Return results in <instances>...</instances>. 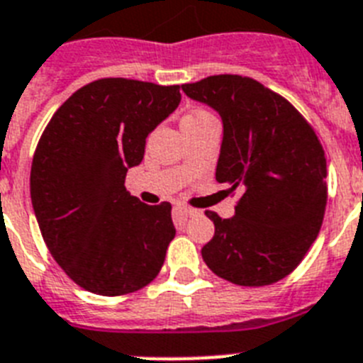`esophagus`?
Here are the masks:
<instances>
[{
    "label": "esophagus",
    "instance_id": "esophagus-1",
    "mask_svg": "<svg viewBox=\"0 0 363 363\" xmlns=\"http://www.w3.org/2000/svg\"><path fill=\"white\" fill-rule=\"evenodd\" d=\"M176 213L182 216H191L196 213V209H193V207H189V206H184V203H178V206H176Z\"/></svg>",
    "mask_w": 363,
    "mask_h": 363
}]
</instances>
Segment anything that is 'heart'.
<instances>
[{
    "label": "heart",
    "mask_w": 363,
    "mask_h": 363,
    "mask_svg": "<svg viewBox=\"0 0 363 363\" xmlns=\"http://www.w3.org/2000/svg\"><path fill=\"white\" fill-rule=\"evenodd\" d=\"M206 117H211V113H209V111L198 110V111H193V113H189V116H185L184 121H200V119H206Z\"/></svg>",
    "instance_id": "1"
}]
</instances>
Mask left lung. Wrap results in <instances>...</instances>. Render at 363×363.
Returning <instances> with one entry per match:
<instances>
[{
  "label": "left lung",
  "instance_id": "1",
  "mask_svg": "<svg viewBox=\"0 0 363 363\" xmlns=\"http://www.w3.org/2000/svg\"><path fill=\"white\" fill-rule=\"evenodd\" d=\"M182 89L222 117L216 182L238 196L233 218L206 211L215 235L202 247L203 261L240 286L277 283L305 259L323 222L320 139L292 102L250 77L213 75Z\"/></svg>",
  "mask_w": 363,
  "mask_h": 363
}]
</instances>
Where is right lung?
<instances>
[{
    "label": "right lung",
    "instance_id": "right-lung-1",
    "mask_svg": "<svg viewBox=\"0 0 363 363\" xmlns=\"http://www.w3.org/2000/svg\"><path fill=\"white\" fill-rule=\"evenodd\" d=\"M179 86L99 79L51 117L30 167L43 242L73 283L125 296L152 283L176 229L172 206H147L125 189L147 135L178 108Z\"/></svg>",
    "mask_w": 363,
    "mask_h": 363
}]
</instances>
